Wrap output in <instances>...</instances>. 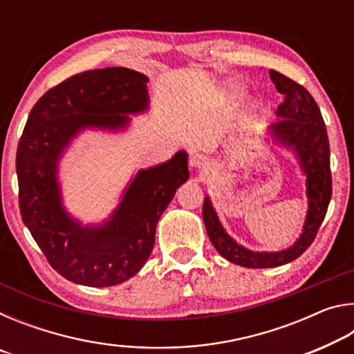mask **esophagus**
<instances>
[{
	"instance_id": "obj_1",
	"label": "esophagus",
	"mask_w": 354,
	"mask_h": 354,
	"mask_svg": "<svg viewBox=\"0 0 354 354\" xmlns=\"http://www.w3.org/2000/svg\"><path fill=\"white\" fill-rule=\"evenodd\" d=\"M206 165H207V158H206L205 154L196 153L194 156H190V167L201 170V169H205Z\"/></svg>"
}]
</instances>
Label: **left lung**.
<instances>
[{
    "instance_id": "1",
    "label": "left lung",
    "mask_w": 354,
    "mask_h": 354,
    "mask_svg": "<svg viewBox=\"0 0 354 354\" xmlns=\"http://www.w3.org/2000/svg\"><path fill=\"white\" fill-rule=\"evenodd\" d=\"M270 80L284 101L278 106L277 115L283 120L272 124V133L278 140L297 151L299 164L306 173L309 211L303 234L293 247L278 253H254L237 245L226 234L217 218L209 196L203 205V220L214 248L232 263L248 268L278 267L292 262L314 242L317 231L325 218L333 183L329 169V142L322 112L306 88L279 71L270 70Z\"/></svg>"
}]
</instances>
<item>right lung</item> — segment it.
<instances>
[{"instance_id": "obj_1", "label": "right lung", "mask_w": 354, "mask_h": 354, "mask_svg": "<svg viewBox=\"0 0 354 354\" xmlns=\"http://www.w3.org/2000/svg\"><path fill=\"white\" fill-rule=\"evenodd\" d=\"M148 77L124 67L88 70L48 91L29 113L17 149L23 223L55 270L71 283L107 287L140 270L154 247L156 226L176 189L189 179L187 153L140 170L112 218L84 227L64 211L57 159L77 131L123 128L127 113L147 109Z\"/></svg>"}]
</instances>
